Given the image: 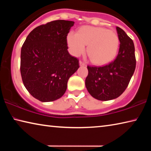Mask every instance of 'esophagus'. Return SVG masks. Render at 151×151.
<instances>
[{"mask_svg": "<svg viewBox=\"0 0 151 151\" xmlns=\"http://www.w3.org/2000/svg\"><path fill=\"white\" fill-rule=\"evenodd\" d=\"M79 65H80L81 66H85V64L83 62H82L81 60L79 61Z\"/></svg>", "mask_w": 151, "mask_h": 151, "instance_id": "esophagus-1", "label": "esophagus"}]
</instances>
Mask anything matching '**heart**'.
Segmentation results:
<instances>
[{"mask_svg":"<svg viewBox=\"0 0 151 151\" xmlns=\"http://www.w3.org/2000/svg\"><path fill=\"white\" fill-rule=\"evenodd\" d=\"M66 40L70 52L75 57L83 54L88 45V57L98 65L111 62L116 57L120 44L119 38L114 32L90 26L81 28L78 32H70Z\"/></svg>","mask_w":151,"mask_h":151,"instance_id":"heart-1","label":"heart"}]
</instances>
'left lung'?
Listing matches in <instances>:
<instances>
[{"label":"left lung","mask_w":151,"mask_h":151,"mask_svg":"<svg viewBox=\"0 0 151 151\" xmlns=\"http://www.w3.org/2000/svg\"><path fill=\"white\" fill-rule=\"evenodd\" d=\"M116 29L120 47L115 59L103 66H87L86 89L92 96L99 101L112 100L121 95L136 67L133 41L121 28L116 27Z\"/></svg>","instance_id":"obj_1"}]
</instances>
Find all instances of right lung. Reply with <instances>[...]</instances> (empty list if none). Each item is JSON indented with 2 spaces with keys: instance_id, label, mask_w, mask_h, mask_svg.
<instances>
[{
  "instance_id": "add662e5",
  "label": "right lung",
  "mask_w": 151,
  "mask_h": 151,
  "mask_svg": "<svg viewBox=\"0 0 151 151\" xmlns=\"http://www.w3.org/2000/svg\"><path fill=\"white\" fill-rule=\"evenodd\" d=\"M75 22L57 20L35 28L21 48L20 74L31 95L41 102L60 99L79 68L68 52L67 37Z\"/></svg>"
}]
</instances>
